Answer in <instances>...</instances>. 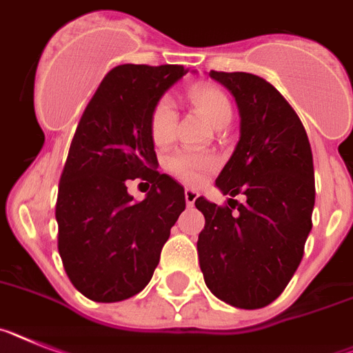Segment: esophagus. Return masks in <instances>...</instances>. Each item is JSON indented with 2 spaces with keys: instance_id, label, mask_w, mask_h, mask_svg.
I'll return each instance as SVG.
<instances>
[{
  "instance_id": "34e87169",
  "label": "esophagus",
  "mask_w": 353,
  "mask_h": 353,
  "mask_svg": "<svg viewBox=\"0 0 353 353\" xmlns=\"http://www.w3.org/2000/svg\"><path fill=\"white\" fill-rule=\"evenodd\" d=\"M197 197H199V194H197V192H195V190H192V188H186V190H185V199H186V204H188L190 208L194 206V204H195V201H197Z\"/></svg>"
}]
</instances>
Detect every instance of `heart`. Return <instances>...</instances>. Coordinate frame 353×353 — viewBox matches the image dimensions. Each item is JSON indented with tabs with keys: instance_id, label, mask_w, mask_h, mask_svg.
<instances>
[{
	"instance_id": "b5f03b06",
	"label": "heart",
	"mask_w": 353,
	"mask_h": 353,
	"mask_svg": "<svg viewBox=\"0 0 353 353\" xmlns=\"http://www.w3.org/2000/svg\"><path fill=\"white\" fill-rule=\"evenodd\" d=\"M190 97L197 106L199 112L204 115L208 122L216 130L228 128L232 121V104L229 97L220 88L213 85H197L190 90ZM177 112L174 103L168 97H161L154 104L149 119V131H151L152 142L158 145H165L172 140L176 130ZM168 170L176 174L185 183H197L202 174L214 167V159L210 154H181L172 156L167 163Z\"/></svg>"
}]
</instances>
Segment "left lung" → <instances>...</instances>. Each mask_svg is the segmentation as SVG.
Here are the masks:
<instances>
[{
	"label": "left lung",
	"mask_w": 353,
	"mask_h": 353,
	"mask_svg": "<svg viewBox=\"0 0 353 353\" xmlns=\"http://www.w3.org/2000/svg\"><path fill=\"white\" fill-rule=\"evenodd\" d=\"M210 76L240 110V140L216 186L247 201L229 199L225 206L195 201L206 219L199 261L216 299L259 309L283 293L304 256L314 208L311 145L295 110L266 79L219 70Z\"/></svg>",
	"instance_id": "obj_1"
}]
</instances>
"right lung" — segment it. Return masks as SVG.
Masks as SVG:
<instances>
[{
  "label": "right lung",
  "instance_id": "obj_1",
  "mask_svg": "<svg viewBox=\"0 0 353 353\" xmlns=\"http://www.w3.org/2000/svg\"><path fill=\"white\" fill-rule=\"evenodd\" d=\"M186 72L183 65H117L76 128L58 185V252L72 286L94 302L140 293L185 211V188L156 170L149 119ZM137 176L152 183L140 203L125 186Z\"/></svg>",
  "mask_w": 353,
  "mask_h": 353
}]
</instances>
